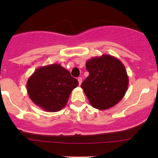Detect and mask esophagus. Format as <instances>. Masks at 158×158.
Masks as SVG:
<instances>
[{"label":"esophagus","instance_id":"esophagus-1","mask_svg":"<svg viewBox=\"0 0 158 158\" xmlns=\"http://www.w3.org/2000/svg\"><path fill=\"white\" fill-rule=\"evenodd\" d=\"M78 81H79V85H81V82H82V79H81V77L78 78Z\"/></svg>","mask_w":158,"mask_h":158}]
</instances>
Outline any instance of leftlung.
<instances>
[{"label": "left lung", "instance_id": "left-lung-1", "mask_svg": "<svg viewBox=\"0 0 158 158\" xmlns=\"http://www.w3.org/2000/svg\"><path fill=\"white\" fill-rule=\"evenodd\" d=\"M89 76L81 88L92 107L106 110L124 97L128 86V77L120 60L110 55L92 58L85 64Z\"/></svg>", "mask_w": 158, "mask_h": 158}]
</instances>
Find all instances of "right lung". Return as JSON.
I'll return each mask as SVG.
<instances>
[{"mask_svg":"<svg viewBox=\"0 0 158 158\" xmlns=\"http://www.w3.org/2000/svg\"><path fill=\"white\" fill-rule=\"evenodd\" d=\"M79 85L68 70L60 64L40 67L27 82L29 97L36 106L49 112L62 109L72 90Z\"/></svg>","mask_w":158,"mask_h":158,"instance_id":"right-lung-1","label":"right lung"}]
</instances>
